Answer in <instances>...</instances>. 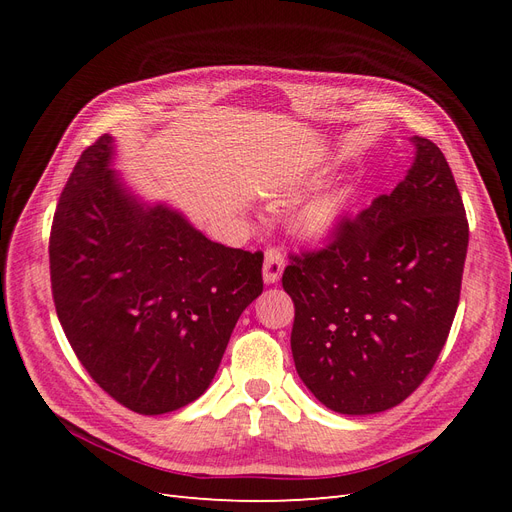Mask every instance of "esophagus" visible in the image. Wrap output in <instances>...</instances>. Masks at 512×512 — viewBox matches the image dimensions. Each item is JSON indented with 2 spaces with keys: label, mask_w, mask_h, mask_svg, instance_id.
<instances>
[{
  "label": "esophagus",
  "mask_w": 512,
  "mask_h": 512,
  "mask_svg": "<svg viewBox=\"0 0 512 512\" xmlns=\"http://www.w3.org/2000/svg\"><path fill=\"white\" fill-rule=\"evenodd\" d=\"M284 254L277 250V247H269L265 252V267H262V277H265L267 284H275L280 282V277L284 273Z\"/></svg>",
  "instance_id": "esophagus-1"
}]
</instances>
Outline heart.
Wrapping results in <instances>:
<instances>
[{"instance_id": "1", "label": "heart", "mask_w": 512, "mask_h": 512, "mask_svg": "<svg viewBox=\"0 0 512 512\" xmlns=\"http://www.w3.org/2000/svg\"><path fill=\"white\" fill-rule=\"evenodd\" d=\"M356 198H359V190L354 183L339 185V188L307 203L294 224L309 239H331L348 222L356 207Z\"/></svg>"}]
</instances>
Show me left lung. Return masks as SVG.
<instances>
[{
    "mask_svg": "<svg viewBox=\"0 0 512 512\" xmlns=\"http://www.w3.org/2000/svg\"><path fill=\"white\" fill-rule=\"evenodd\" d=\"M414 162L391 194L322 250L290 254V348L314 397L376 414L410 397L436 365L459 305L468 220L444 153L412 136Z\"/></svg>",
    "mask_w": 512,
    "mask_h": 512,
    "instance_id": "1",
    "label": "left lung"
}]
</instances>
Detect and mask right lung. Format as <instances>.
I'll return each mask as SVG.
<instances>
[{"label": "right lung", "mask_w": 512, "mask_h": 512, "mask_svg": "<svg viewBox=\"0 0 512 512\" xmlns=\"http://www.w3.org/2000/svg\"><path fill=\"white\" fill-rule=\"evenodd\" d=\"M113 136L89 145L51 226V288L94 382L138 414L192 404L232 329L262 292V254L207 239L181 213L145 205L111 170Z\"/></svg>", "instance_id": "1"}]
</instances>
